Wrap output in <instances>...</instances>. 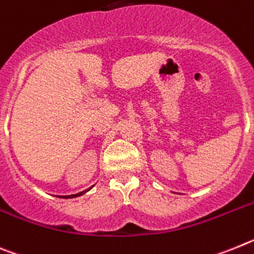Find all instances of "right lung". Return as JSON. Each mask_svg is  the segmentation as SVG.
<instances>
[{"mask_svg":"<svg viewBox=\"0 0 254 254\" xmlns=\"http://www.w3.org/2000/svg\"><path fill=\"white\" fill-rule=\"evenodd\" d=\"M93 187H94V185H93ZM93 187H90L89 189H85V190H83V191H79V193H76V194H70V195H56V197H59V198H65V199H69V198L80 197V195H83V194H85V193H87V191H89L90 189L93 188Z\"/></svg>","mask_w":254,"mask_h":254,"instance_id":"obj_1","label":"right lung"}]
</instances>
